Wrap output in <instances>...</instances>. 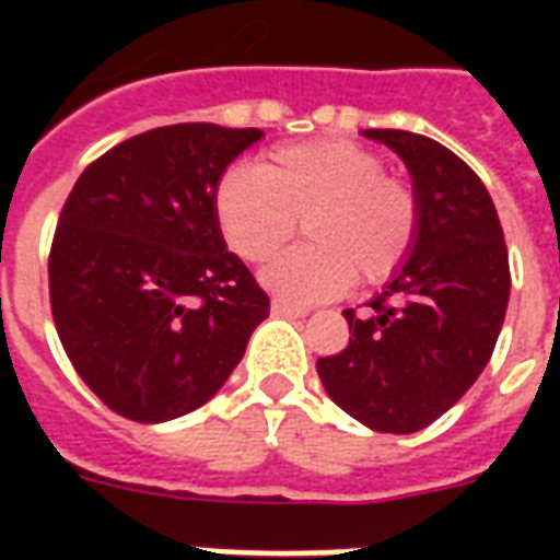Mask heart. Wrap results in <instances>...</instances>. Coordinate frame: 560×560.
Here are the masks:
<instances>
[{
	"label": "heart",
	"mask_w": 560,
	"mask_h": 560,
	"mask_svg": "<svg viewBox=\"0 0 560 560\" xmlns=\"http://www.w3.org/2000/svg\"><path fill=\"white\" fill-rule=\"evenodd\" d=\"M323 153L325 151H314V148H299V151H290L288 156L311 160V156H323ZM404 237H407L404 202L392 188H386V183H374L366 206H363L360 226L349 235V255H381L383 264H392L400 255Z\"/></svg>",
	"instance_id": "heart-1"
}]
</instances>
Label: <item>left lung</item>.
Returning <instances> with one entry per match:
<instances>
[{
	"mask_svg": "<svg viewBox=\"0 0 560 560\" xmlns=\"http://www.w3.org/2000/svg\"><path fill=\"white\" fill-rule=\"evenodd\" d=\"M255 127L171 125L116 144L66 197L48 253L57 337L113 412L200 409L244 358L270 299L218 223V183Z\"/></svg>",
	"mask_w": 560,
	"mask_h": 560,
	"instance_id": "obj_1",
	"label": "left lung"
}]
</instances>
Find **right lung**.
<instances>
[{
    "mask_svg": "<svg viewBox=\"0 0 560 560\" xmlns=\"http://www.w3.org/2000/svg\"><path fill=\"white\" fill-rule=\"evenodd\" d=\"M412 179V241L358 314L349 346L316 360L325 392L377 433L433 424L491 360L509 305V255L494 202L444 144L407 130H369Z\"/></svg>",
    "mask_w": 560,
    "mask_h": 560,
    "instance_id": "right-lung-1",
    "label": "right lung"
}]
</instances>
